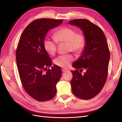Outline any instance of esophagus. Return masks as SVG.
<instances>
[{
    "mask_svg": "<svg viewBox=\"0 0 122 122\" xmlns=\"http://www.w3.org/2000/svg\"><path fill=\"white\" fill-rule=\"evenodd\" d=\"M61 70H62V72H66L67 71V70L65 69H62Z\"/></svg>",
    "mask_w": 122,
    "mask_h": 122,
    "instance_id": "1",
    "label": "esophagus"
}]
</instances>
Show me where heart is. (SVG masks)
Returning a JSON list of instances; mask_svg holds the SVG:
<instances>
[{
  "instance_id": "obj_1",
  "label": "heart",
  "mask_w": 122,
  "mask_h": 122,
  "mask_svg": "<svg viewBox=\"0 0 122 122\" xmlns=\"http://www.w3.org/2000/svg\"><path fill=\"white\" fill-rule=\"evenodd\" d=\"M53 38L57 42L68 43V50L76 53L81 52L86 44L84 35L81 33H77L74 29L71 27H63L59 29L54 34ZM56 41L47 39L44 42V48L51 55H54L56 52L57 45ZM73 60L72 55H62L55 59L54 63L59 67L66 68L69 66Z\"/></svg>"
}]
</instances>
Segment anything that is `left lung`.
I'll use <instances>...</instances> for the list:
<instances>
[{"instance_id": "8db88e82", "label": "left lung", "mask_w": 122, "mask_h": 122, "mask_svg": "<svg viewBox=\"0 0 122 122\" xmlns=\"http://www.w3.org/2000/svg\"><path fill=\"white\" fill-rule=\"evenodd\" d=\"M68 24L79 27L86 39L79 57L73 62L76 70L71 71L72 93L80 99L88 100L97 95L107 77L110 53L105 36L97 25L86 19H75ZM83 69L86 72L81 74Z\"/></svg>"}]
</instances>
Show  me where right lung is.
Here are the masks:
<instances>
[{
    "mask_svg": "<svg viewBox=\"0 0 122 122\" xmlns=\"http://www.w3.org/2000/svg\"><path fill=\"white\" fill-rule=\"evenodd\" d=\"M62 22L47 18L36 20L25 28L18 44L16 62L22 84L26 93L39 101H48L56 93L61 69L54 65L47 70L52 62L44 42L48 31Z\"/></svg>",
    "mask_w": 122,
    "mask_h": 122,
    "instance_id": "add662e5",
    "label": "right lung"
}]
</instances>
